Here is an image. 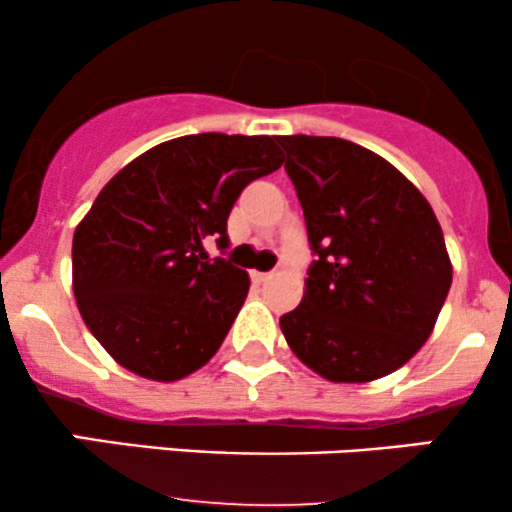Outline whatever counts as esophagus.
Masks as SVG:
<instances>
[{
  "label": "esophagus",
  "instance_id": "34e87169",
  "mask_svg": "<svg viewBox=\"0 0 512 512\" xmlns=\"http://www.w3.org/2000/svg\"><path fill=\"white\" fill-rule=\"evenodd\" d=\"M267 279H272V274H267V272H252V281H255V284H264V281Z\"/></svg>",
  "mask_w": 512,
  "mask_h": 512
}]
</instances>
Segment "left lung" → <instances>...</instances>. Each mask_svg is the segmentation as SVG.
<instances>
[{
  "instance_id": "1",
  "label": "left lung",
  "mask_w": 512,
  "mask_h": 512,
  "mask_svg": "<svg viewBox=\"0 0 512 512\" xmlns=\"http://www.w3.org/2000/svg\"><path fill=\"white\" fill-rule=\"evenodd\" d=\"M317 260L286 342L330 383L402 368L436 327L452 262L431 204L383 156L339 137H276Z\"/></svg>"
}]
</instances>
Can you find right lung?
<instances>
[{
    "instance_id": "add662e5",
    "label": "right lung",
    "mask_w": 512,
    "mask_h": 512,
    "mask_svg": "<svg viewBox=\"0 0 512 512\" xmlns=\"http://www.w3.org/2000/svg\"><path fill=\"white\" fill-rule=\"evenodd\" d=\"M276 137L187 134L129 161L79 221L72 289L86 327L139 378L175 383L219 351L250 289L245 269L207 260L248 182L281 168Z\"/></svg>"
}]
</instances>
